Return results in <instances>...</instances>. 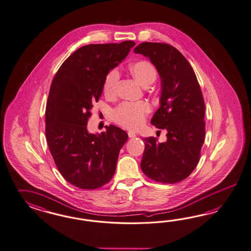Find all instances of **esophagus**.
<instances>
[{
  "label": "esophagus",
  "mask_w": 251,
  "mask_h": 251,
  "mask_svg": "<svg viewBox=\"0 0 251 251\" xmlns=\"http://www.w3.org/2000/svg\"><path fill=\"white\" fill-rule=\"evenodd\" d=\"M128 135H129V138H135L137 136L136 133L133 132V131H129Z\"/></svg>",
  "instance_id": "esophagus-1"
}]
</instances>
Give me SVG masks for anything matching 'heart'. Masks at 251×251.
I'll use <instances>...</instances> for the list:
<instances>
[{
    "label": "heart",
    "instance_id": "b5f03b06",
    "mask_svg": "<svg viewBox=\"0 0 251 251\" xmlns=\"http://www.w3.org/2000/svg\"><path fill=\"white\" fill-rule=\"evenodd\" d=\"M130 75L142 84L148 87L156 79L157 73L152 63L147 61H139L131 63L129 67ZM120 75L117 70H111L104 80V93L107 98L116 95ZM150 111V106L146 103L141 104H122L113 113L115 121L123 127L129 129H139L145 121V116Z\"/></svg>",
    "mask_w": 251,
    "mask_h": 251
}]
</instances>
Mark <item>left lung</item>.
Returning <instances> with one entry per match:
<instances>
[{
  "instance_id": "1",
  "label": "left lung",
  "mask_w": 251,
  "mask_h": 251,
  "mask_svg": "<svg viewBox=\"0 0 251 251\" xmlns=\"http://www.w3.org/2000/svg\"><path fill=\"white\" fill-rule=\"evenodd\" d=\"M155 66L161 80L160 106L151 124L167 129V141L145 138L141 162L143 172L152 180L176 183L197 167L205 136V105L197 77L189 61L166 43L144 42L134 49Z\"/></svg>"
}]
</instances>
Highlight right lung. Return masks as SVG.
Masks as SVG:
<instances>
[{
    "instance_id": "add662e5",
    "label": "right lung",
    "mask_w": 251,
    "mask_h": 251,
    "mask_svg": "<svg viewBox=\"0 0 251 251\" xmlns=\"http://www.w3.org/2000/svg\"><path fill=\"white\" fill-rule=\"evenodd\" d=\"M134 46L130 40L84 46L54 76L46 107V138L60 173L77 188L98 189L114 175L128 133L114 125L106 126L100 134L90 133L87 122L106 75Z\"/></svg>"
}]
</instances>
